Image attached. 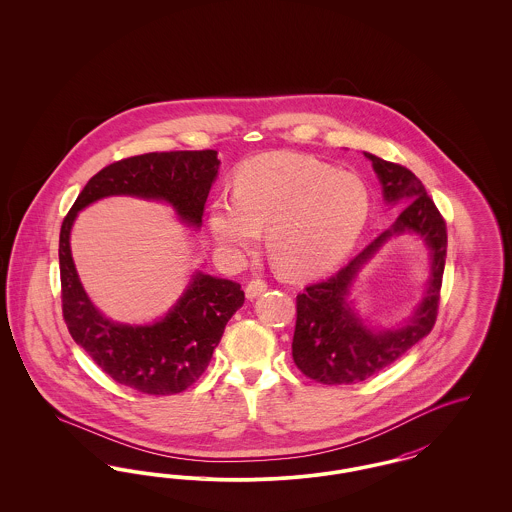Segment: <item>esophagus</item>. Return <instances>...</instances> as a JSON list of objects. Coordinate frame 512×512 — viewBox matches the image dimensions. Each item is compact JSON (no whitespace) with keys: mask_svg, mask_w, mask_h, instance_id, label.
<instances>
[{"mask_svg":"<svg viewBox=\"0 0 512 512\" xmlns=\"http://www.w3.org/2000/svg\"><path fill=\"white\" fill-rule=\"evenodd\" d=\"M265 292H267V282H263V280H251V282L245 286L247 299H255V297H259L261 293Z\"/></svg>","mask_w":512,"mask_h":512,"instance_id":"esophagus-1","label":"esophagus"}]
</instances>
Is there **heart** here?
I'll use <instances>...</instances> for the list:
<instances>
[{
  "instance_id": "1",
  "label": "heart",
  "mask_w": 512,
  "mask_h": 512,
  "mask_svg": "<svg viewBox=\"0 0 512 512\" xmlns=\"http://www.w3.org/2000/svg\"><path fill=\"white\" fill-rule=\"evenodd\" d=\"M370 217V192L351 172L317 159L265 153L236 174L234 197H217L209 226L234 257L255 249L267 228L274 265L292 276H315L340 265Z\"/></svg>"
}]
</instances>
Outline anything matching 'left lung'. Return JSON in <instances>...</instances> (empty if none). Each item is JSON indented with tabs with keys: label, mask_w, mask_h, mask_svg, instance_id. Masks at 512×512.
I'll use <instances>...</instances> for the list:
<instances>
[{
	"label": "left lung",
	"mask_w": 512,
	"mask_h": 512,
	"mask_svg": "<svg viewBox=\"0 0 512 512\" xmlns=\"http://www.w3.org/2000/svg\"><path fill=\"white\" fill-rule=\"evenodd\" d=\"M388 205L405 207L390 230L351 259L334 276L297 295L292 355L297 368L320 384H357L378 374L414 343L428 336L438 317L439 290L447 255V230L438 207L413 172L366 153ZM416 233L431 249V276L414 317L391 329H372L352 309L350 286L360 268L391 235Z\"/></svg>",
	"instance_id": "left-lung-1"
}]
</instances>
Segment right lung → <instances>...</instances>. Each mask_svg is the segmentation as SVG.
<instances>
[{
    "label": "right lung",
    "instance_id": "1",
    "mask_svg": "<svg viewBox=\"0 0 512 512\" xmlns=\"http://www.w3.org/2000/svg\"><path fill=\"white\" fill-rule=\"evenodd\" d=\"M219 167L215 149L122 159L90 178L61 224L63 318L73 340L117 384L149 395L190 388L211 363L226 322L244 305V290L238 282L197 270L165 317L144 326L103 317L84 292L74 267L71 230L76 215L103 197L132 195L165 201L184 224L199 228Z\"/></svg>",
    "mask_w": 512,
    "mask_h": 512
}]
</instances>
